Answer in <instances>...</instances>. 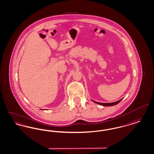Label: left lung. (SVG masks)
<instances>
[{
	"instance_id": "8db88e82",
	"label": "left lung",
	"mask_w": 154,
	"mask_h": 154,
	"mask_svg": "<svg viewBox=\"0 0 154 154\" xmlns=\"http://www.w3.org/2000/svg\"><path fill=\"white\" fill-rule=\"evenodd\" d=\"M122 99H120L119 100L117 101V102H116L107 103H104L97 102H95V101H94V100H92V101H93L94 102L96 103V104H99V105H102V106H114V105L117 104L118 103H119L122 100Z\"/></svg>"
}]
</instances>
